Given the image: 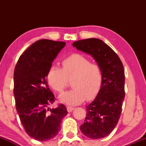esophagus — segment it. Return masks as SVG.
<instances>
[{
	"mask_svg": "<svg viewBox=\"0 0 146 146\" xmlns=\"http://www.w3.org/2000/svg\"><path fill=\"white\" fill-rule=\"evenodd\" d=\"M66 109H67V111L68 113H70V112H71L72 110L74 109V108L73 107H71V106H68L67 108H66Z\"/></svg>",
	"mask_w": 146,
	"mask_h": 146,
	"instance_id": "1",
	"label": "esophagus"
}]
</instances>
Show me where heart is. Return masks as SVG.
<instances>
[{
  "instance_id": "heart-1",
  "label": "heart",
  "mask_w": 146,
  "mask_h": 146,
  "mask_svg": "<svg viewBox=\"0 0 146 146\" xmlns=\"http://www.w3.org/2000/svg\"><path fill=\"white\" fill-rule=\"evenodd\" d=\"M62 67L51 66L46 80L55 91L61 93L72 80L73 89L60 95V102L67 105L80 104L85 100L91 101L98 96L103 81L101 66L83 55L73 53L62 61Z\"/></svg>"
}]
</instances>
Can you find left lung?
Here are the masks:
<instances>
[{"label":"left lung","instance_id":"obj_1","mask_svg":"<svg viewBox=\"0 0 146 146\" xmlns=\"http://www.w3.org/2000/svg\"><path fill=\"white\" fill-rule=\"evenodd\" d=\"M73 46L91 55L102 68L101 89L94 101L86 106V117L80 130L90 139L103 138L114 130L121 115L125 98L123 64L117 53L98 38L76 41Z\"/></svg>","mask_w":146,"mask_h":146}]
</instances>
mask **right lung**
I'll use <instances>...</instances> for the list:
<instances>
[{"mask_svg":"<svg viewBox=\"0 0 146 146\" xmlns=\"http://www.w3.org/2000/svg\"><path fill=\"white\" fill-rule=\"evenodd\" d=\"M65 44L47 39L36 41L20 56L14 69V94L21 122L29 136L40 141L58 135L61 121L68 113L62 104L56 108H48L55 96L46 79L48 68Z\"/></svg>","mask_w":146,"mask_h":146,"instance_id":"add662e5","label":"right lung"}]
</instances>
